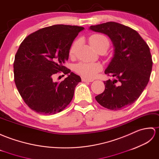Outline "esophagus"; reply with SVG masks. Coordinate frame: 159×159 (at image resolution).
I'll return each mask as SVG.
<instances>
[{"label":"esophagus","instance_id":"esophagus-1","mask_svg":"<svg viewBox=\"0 0 159 159\" xmlns=\"http://www.w3.org/2000/svg\"><path fill=\"white\" fill-rule=\"evenodd\" d=\"M82 80V82H93V80H89V79L84 78V77H83Z\"/></svg>","mask_w":159,"mask_h":159}]
</instances>
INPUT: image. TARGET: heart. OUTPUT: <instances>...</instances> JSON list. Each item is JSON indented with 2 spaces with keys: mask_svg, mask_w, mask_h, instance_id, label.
<instances>
[{
  "mask_svg": "<svg viewBox=\"0 0 159 159\" xmlns=\"http://www.w3.org/2000/svg\"><path fill=\"white\" fill-rule=\"evenodd\" d=\"M89 42L90 45L95 50L98 48L105 46L107 49L109 46V41L107 37L103 34H94L89 38ZM79 41L76 40L70 45L69 49V56L73 57L75 54L77 48L78 47ZM102 69V66L99 63L93 62H80L75 66V70L79 73L80 75L87 79H93L97 75L98 72Z\"/></svg>",
  "mask_w": 159,
  "mask_h": 159,
  "instance_id": "1",
  "label": "heart"
}]
</instances>
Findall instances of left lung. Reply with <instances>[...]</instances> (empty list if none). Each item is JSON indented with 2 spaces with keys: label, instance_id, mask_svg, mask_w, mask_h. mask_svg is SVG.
Listing matches in <instances>:
<instances>
[{
  "label": "left lung",
  "instance_id": "left-lung-1",
  "mask_svg": "<svg viewBox=\"0 0 159 159\" xmlns=\"http://www.w3.org/2000/svg\"><path fill=\"white\" fill-rule=\"evenodd\" d=\"M90 29L108 35L114 46V57L105 73L116 80L105 81L104 92L95 98L110 110L126 108L137 100L149 82L152 68L149 46L136 30L117 22L91 26Z\"/></svg>",
  "mask_w": 159,
  "mask_h": 159
}]
</instances>
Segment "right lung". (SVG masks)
<instances>
[{"mask_svg":"<svg viewBox=\"0 0 159 159\" xmlns=\"http://www.w3.org/2000/svg\"><path fill=\"white\" fill-rule=\"evenodd\" d=\"M84 28L57 24L38 30L20 44L13 62L14 82L32 110L43 115L62 111L70 103L81 77L64 66L73 40ZM69 76L61 83L55 74Z\"/></svg>","mask_w":159,"mask_h":159,"instance_id":"right-lung-1","label":"right lung"}]
</instances>
